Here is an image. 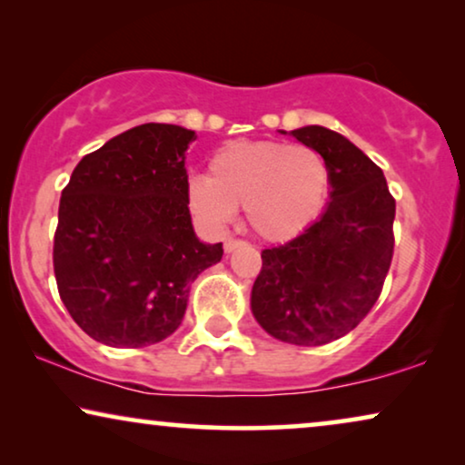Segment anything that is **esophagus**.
I'll return each instance as SVG.
<instances>
[{"label": "esophagus", "mask_w": 465, "mask_h": 465, "mask_svg": "<svg viewBox=\"0 0 465 465\" xmlns=\"http://www.w3.org/2000/svg\"><path fill=\"white\" fill-rule=\"evenodd\" d=\"M241 245H245V241H241V239H226V241H224V250H226V253L234 252V250H237V247H241Z\"/></svg>", "instance_id": "obj_1"}]
</instances>
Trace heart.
Returning <instances> with one entry per match:
<instances>
[{
  "instance_id": "heart-1",
  "label": "heart",
  "mask_w": 465,
  "mask_h": 465,
  "mask_svg": "<svg viewBox=\"0 0 465 465\" xmlns=\"http://www.w3.org/2000/svg\"><path fill=\"white\" fill-rule=\"evenodd\" d=\"M330 194V169L315 148L277 139L228 142L209 161V175L188 183L193 213L212 228L243 207L258 237L288 241L313 224Z\"/></svg>"
}]
</instances>
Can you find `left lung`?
Returning a JSON list of instances; mask_svg holds the SVG:
<instances>
[{
    "label": "left lung",
    "mask_w": 465,
    "mask_h": 465,
    "mask_svg": "<svg viewBox=\"0 0 465 465\" xmlns=\"http://www.w3.org/2000/svg\"><path fill=\"white\" fill-rule=\"evenodd\" d=\"M330 169V205L288 243L262 250L252 311L275 339L301 347L332 342L379 301L393 258L396 199L364 152L326 126L292 131Z\"/></svg>",
    "instance_id": "8db88e82"
}]
</instances>
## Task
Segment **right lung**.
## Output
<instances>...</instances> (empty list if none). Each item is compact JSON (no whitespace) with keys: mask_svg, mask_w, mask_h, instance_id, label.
<instances>
[{"mask_svg":"<svg viewBox=\"0 0 465 465\" xmlns=\"http://www.w3.org/2000/svg\"><path fill=\"white\" fill-rule=\"evenodd\" d=\"M196 135L148 123L86 154L63 188L54 232L56 288L72 320L110 347L173 334L190 283L222 260L196 239L183 152Z\"/></svg>","mask_w":465,"mask_h":465,"instance_id":"add662e5","label":"right lung"}]
</instances>
